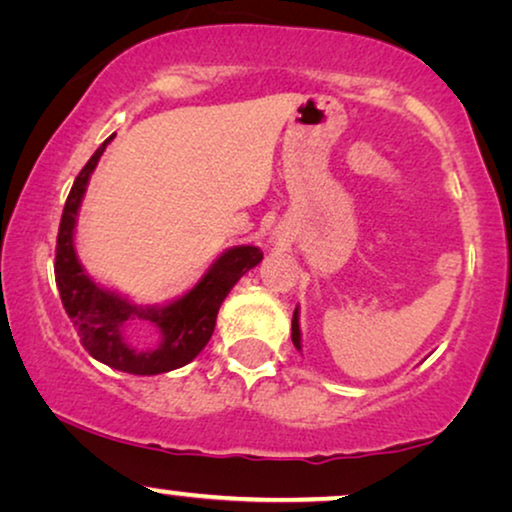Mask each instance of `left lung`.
Segmentation results:
<instances>
[{"label": "left lung", "instance_id": "left-lung-1", "mask_svg": "<svg viewBox=\"0 0 512 512\" xmlns=\"http://www.w3.org/2000/svg\"><path fill=\"white\" fill-rule=\"evenodd\" d=\"M291 340L296 349H300V326H298V307L293 310V321H291Z\"/></svg>", "mask_w": 512, "mask_h": 512}]
</instances>
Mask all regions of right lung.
Listing matches in <instances>:
<instances>
[{"label":"right lung","instance_id":"add662e5","mask_svg":"<svg viewBox=\"0 0 512 512\" xmlns=\"http://www.w3.org/2000/svg\"><path fill=\"white\" fill-rule=\"evenodd\" d=\"M111 139L114 135L93 153L67 195L55 247V284L81 345L93 359L130 375L170 373L186 366L205 349L214 333L221 303L240 277L263 261V251L251 244L223 251L191 291L163 307L135 305L93 282L76 256L74 226L90 174ZM132 318L149 320L159 328L161 345L156 350L139 353L124 342L122 328Z\"/></svg>","mask_w":512,"mask_h":512}]
</instances>
